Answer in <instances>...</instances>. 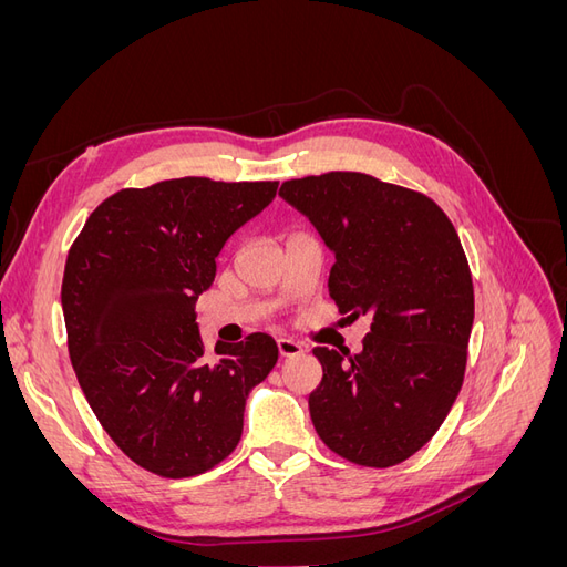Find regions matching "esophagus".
Listing matches in <instances>:
<instances>
[{"label": "esophagus", "mask_w": 567, "mask_h": 567, "mask_svg": "<svg viewBox=\"0 0 567 567\" xmlns=\"http://www.w3.org/2000/svg\"><path fill=\"white\" fill-rule=\"evenodd\" d=\"M277 348H279V354H281V357H296V354L302 352L300 342L290 340V338H279V340H277Z\"/></svg>", "instance_id": "1"}]
</instances>
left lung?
Segmentation results:
<instances>
[{
  "label": "left lung",
  "mask_w": 567,
  "mask_h": 567,
  "mask_svg": "<svg viewBox=\"0 0 567 567\" xmlns=\"http://www.w3.org/2000/svg\"><path fill=\"white\" fill-rule=\"evenodd\" d=\"M279 196L336 252L340 315L371 317L359 354L315 348V431L357 466H398L437 433L466 373L475 300L458 234L433 198L364 173L288 179Z\"/></svg>",
  "instance_id": "obj_1"
}]
</instances>
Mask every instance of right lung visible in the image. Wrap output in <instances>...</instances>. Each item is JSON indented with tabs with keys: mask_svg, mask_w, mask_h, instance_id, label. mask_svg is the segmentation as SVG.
<instances>
[{
	"mask_svg": "<svg viewBox=\"0 0 567 567\" xmlns=\"http://www.w3.org/2000/svg\"><path fill=\"white\" fill-rule=\"evenodd\" d=\"M277 186L182 177L123 188L68 250L61 305L78 383L123 454L161 477L225 461L241 440L248 392L279 359L267 333L205 352L196 326L215 257Z\"/></svg>",
	"mask_w": 567,
	"mask_h": 567,
	"instance_id": "add662e5",
	"label": "right lung"
}]
</instances>
